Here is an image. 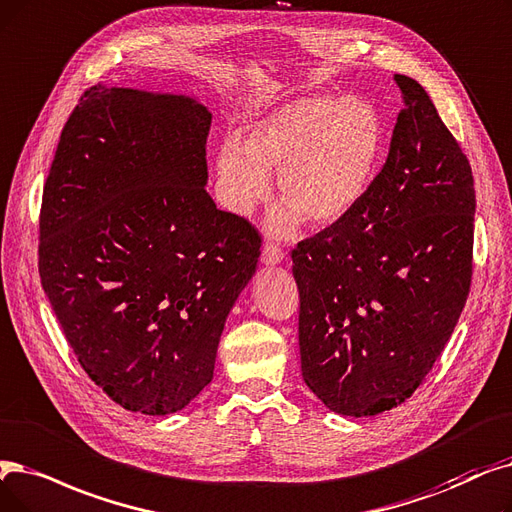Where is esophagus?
Segmentation results:
<instances>
[{"instance_id":"obj_1","label":"esophagus","mask_w":512,"mask_h":512,"mask_svg":"<svg viewBox=\"0 0 512 512\" xmlns=\"http://www.w3.org/2000/svg\"><path fill=\"white\" fill-rule=\"evenodd\" d=\"M286 259V253L280 249V247H276V244H263V253H261V261L265 263V265H278V263H282Z\"/></svg>"}]
</instances>
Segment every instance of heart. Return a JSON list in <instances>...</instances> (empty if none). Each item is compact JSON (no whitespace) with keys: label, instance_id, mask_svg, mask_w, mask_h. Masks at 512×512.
<instances>
[{"label":"heart","instance_id":"1","mask_svg":"<svg viewBox=\"0 0 512 512\" xmlns=\"http://www.w3.org/2000/svg\"><path fill=\"white\" fill-rule=\"evenodd\" d=\"M379 110L360 96L309 94L286 100L255 119L244 136L217 152L221 203L249 215L270 194L276 171L284 201L268 217V232L288 238L305 217L332 226L360 205L383 154Z\"/></svg>","mask_w":512,"mask_h":512}]
</instances>
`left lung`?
<instances>
[{"mask_svg": "<svg viewBox=\"0 0 512 512\" xmlns=\"http://www.w3.org/2000/svg\"><path fill=\"white\" fill-rule=\"evenodd\" d=\"M387 161L347 217L297 244L305 385L341 416H374L418 389L452 337L473 276V171L422 85Z\"/></svg>", "mask_w": 512, "mask_h": 512, "instance_id": "8db88e82", "label": "left lung"}]
</instances>
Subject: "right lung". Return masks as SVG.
Listing matches in <instances>:
<instances>
[{
    "label": "right lung",
    "mask_w": 512,
    "mask_h": 512,
    "mask_svg": "<svg viewBox=\"0 0 512 512\" xmlns=\"http://www.w3.org/2000/svg\"><path fill=\"white\" fill-rule=\"evenodd\" d=\"M211 110L192 96L94 85L43 188L39 276L87 376L165 416L213 381L261 238L207 192Z\"/></svg>",
    "instance_id": "1"
}]
</instances>
